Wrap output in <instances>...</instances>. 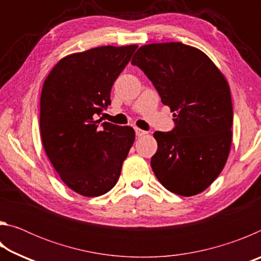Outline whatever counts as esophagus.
I'll use <instances>...</instances> for the list:
<instances>
[{"label":"esophagus","instance_id":"1","mask_svg":"<svg viewBox=\"0 0 261 261\" xmlns=\"http://www.w3.org/2000/svg\"><path fill=\"white\" fill-rule=\"evenodd\" d=\"M135 131H136V136L137 137H143V136H145V135L147 134V131L141 130V129H139V127H135Z\"/></svg>","mask_w":261,"mask_h":261}]
</instances>
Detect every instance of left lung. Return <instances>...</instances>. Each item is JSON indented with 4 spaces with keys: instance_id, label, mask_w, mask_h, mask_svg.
Segmentation results:
<instances>
[{
    "instance_id": "8db88e82",
    "label": "left lung",
    "mask_w": 261,
    "mask_h": 261,
    "mask_svg": "<svg viewBox=\"0 0 261 261\" xmlns=\"http://www.w3.org/2000/svg\"><path fill=\"white\" fill-rule=\"evenodd\" d=\"M139 67L174 113L175 129L155 131L152 169L170 192L191 197L218 178L232 141V103L226 77L204 51L182 42L141 46Z\"/></svg>"
}]
</instances>
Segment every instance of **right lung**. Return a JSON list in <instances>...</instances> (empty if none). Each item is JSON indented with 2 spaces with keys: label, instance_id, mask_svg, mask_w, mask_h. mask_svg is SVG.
<instances>
[{
  "label": "right lung",
  "instance_id": "1",
  "mask_svg": "<svg viewBox=\"0 0 261 261\" xmlns=\"http://www.w3.org/2000/svg\"><path fill=\"white\" fill-rule=\"evenodd\" d=\"M137 45L102 46L67 55L43 83L40 134L63 183L84 197L112 190L135 141L131 126L94 120L110 105V91Z\"/></svg>",
  "mask_w": 261,
  "mask_h": 261
}]
</instances>
